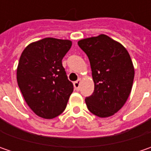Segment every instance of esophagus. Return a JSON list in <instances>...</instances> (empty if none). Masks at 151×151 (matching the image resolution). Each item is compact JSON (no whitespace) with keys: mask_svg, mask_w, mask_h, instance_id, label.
I'll return each instance as SVG.
<instances>
[{"mask_svg":"<svg viewBox=\"0 0 151 151\" xmlns=\"http://www.w3.org/2000/svg\"><path fill=\"white\" fill-rule=\"evenodd\" d=\"M81 79H78L76 81L74 82V86H75V89L76 91H78L80 89V85H81Z\"/></svg>","mask_w":151,"mask_h":151,"instance_id":"1","label":"esophagus"}]
</instances>
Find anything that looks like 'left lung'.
I'll return each mask as SVG.
<instances>
[{
    "mask_svg": "<svg viewBox=\"0 0 151 151\" xmlns=\"http://www.w3.org/2000/svg\"><path fill=\"white\" fill-rule=\"evenodd\" d=\"M79 47L88 56L94 92L85 99L88 110L99 118L113 116L130 94L134 68L129 52L105 34L81 39Z\"/></svg>",
    "mask_w": 151,
    "mask_h": 151,
    "instance_id": "1",
    "label": "left lung"
}]
</instances>
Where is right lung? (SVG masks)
<instances>
[{
  "label": "right lung",
  "instance_id": "right-lung-1",
  "mask_svg": "<svg viewBox=\"0 0 151 151\" xmlns=\"http://www.w3.org/2000/svg\"><path fill=\"white\" fill-rule=\"evenodd\" d=\"M71 45L68 39L45 38L28 44L21 55L17 84L27 104L38 117L54 119L66 107L74 88L62 59Z\"/></svg>",
  "mask_w": 151,
  "mask_h": 151
}]
</instances>
